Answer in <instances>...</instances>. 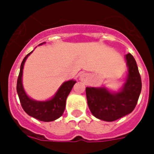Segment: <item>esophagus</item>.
<instances>
[{
    "instance_id": "esophagus-1",
    "label": "esophagus",
    "mask_w": 154,
    "mask_h": 154,
    "mask_svg": "<svg viewBox=\"0 0 154 154\" xmlns=\"http://www.w3.org/2000/svg\"><path fill=\"white\" fill-rule=\"evenodd\" d=\"M87 79H88V75H87V74H85V73H82V74H81V75H80V79H81L82 81H86Z\"/></svg>"
}]
</instances>
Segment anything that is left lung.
Returning <instances> with one entry per match:
<instances>
[{"instance_id":"left-lung-1","label":"left lung","mask_w":154,"mask_h":154,"mask_svg":"<svg viewBox=\"0 0 154 154\" xmlns=\"http://www.w3.org/2000/svg\"><path fill=\"white\" fill-rule=\"evenodd\" d=\"M127 74L125 82L117 92L106 87H86L88 106L96 118L112 122L130 114L137 106L142 89L141 78L135 58L131 54L125 55Z\"/></svg>"}]
</instances>
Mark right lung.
<instances>
[{
  "instance_id": "add662e5",
  "label": "right lung",
  "mask_w": 154,
  "mask_h": 154,
  "mask_svg": "<svg viewBox=\"0 0 154 154\" xmlns=\"http://www.w3.org/2000/svg\"><path fill=\"white\" fill-rule=\"evenodd\" d=\"M45 43V42L41 43L39 45ZM32 52L33 51H31L24 57L21 62L17 82V95L23 109L28 115L43 122H51L58 119L62 116L65 111L66 99L76 81H75L74 79H71L64 82L62 85L58 88L55 95L49 99L45 101H38L31 99L28 96V94L24 89L22 83V75L24 63L26 62L28 57Z\"/></svg>"
}]
</instances>
